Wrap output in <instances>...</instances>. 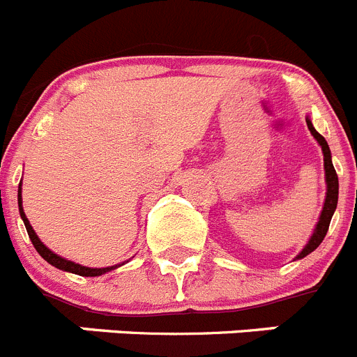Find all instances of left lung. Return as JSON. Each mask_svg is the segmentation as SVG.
I'll return each instance as SVG.
<instances>
[{"label": "left lung", "instance_id": "1", "mask_svg": "<svg viewBox=\"0 0 357 357\" xmlns=\"http://www.w3.org/2000/svg\"><path fill=\"white\" fill-rule=\"evenodd\" d=\"M306 123H307V130L311 131V135L314 137V140H317V142L320 144V147H322L327 192H326V202H324L322 213H320V218H319V222H317V227H314L313 234H311V238H310V242L306 243V247H304V249L297 255V259L304 258V256H307L310 252H313V250L317 249L320 243H322L324 236H326L327 229H329L331 218H333V213H335L336 204H338V176H336L335 167H333V160H331V149H329V146H327L326 139H324L322 135H320L319 131L313 128L310 117L306 119Z\"/></svg>", "mask_w": 357, "mask_h": 357}]
</instances>
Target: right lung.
<instances>
[{"instance_id":"add662e5","label":"right lung","mask_w":357,"mask_h":357,"mask_svg":"<svg viewBox=\"0 0 357 357\" xmlns=\"http://www.w3.org/2000/svg\"><path fill=\"white\" fill-rule=\"evenodd\" d=\"M17 202H19V213H21V218H22V222H24V226H26L28 236H30L31 243H33V247H35V249H37L38 255L43 256V258L46 259V261L50 263V265L56 266V268H60V271L70 272V274L85 275V278H96V275L107 274V272L114 271V268H117V266H119V265H115V266H105V268H91V266H83V265H79V263L69 261V259L62 258V256L54 255L53 250H50L46 245H44L43 242H40V238H38V236H37V233H35V231H33V227H31L30 220H28L26 215H24V211H22L21 183H19V190H17Z\"/></svg>"}]
</instances>
